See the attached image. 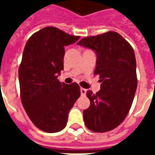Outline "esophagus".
<instances>
[{"label": "esophagus", "instance_id": "obj_1", "mask_svg": "<svg viewBox=\"0 0 155 155\" xmlns=\"http://www.w3.org/2000/svg\"><path fill=\"white\" fill-rule=\"evenodd\" d=\"M86 92H87V89L83 88V87H81V88H80V93H81V95H82V96H85V95H86Z\"/></svg>", "mask_w": 155, "mask_h": 155}]
</instances>
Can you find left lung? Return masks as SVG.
<instances>
[{
    "label": "left lung",
    "instance_id": "8db88e82",
    "mask_svg": "<svg viewBox=\"0 0 155 155\" xmlns=\"http://www.w3.org/2000/svg\"><path fill=\"white\" fill-rule=\"evenodd\" d=\"M77 44L96 51L94 74L99 75L101 83L96 94L87 92L90 106L83 113L85 125L96 133L113 130L125 120L137 89L134 49L114 31L86 37Z\"/></svg>",
    "mask_w": 155,
    "mask_h": 155
}]
</instances>
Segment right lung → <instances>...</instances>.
<instances>
[{
    "instance_id": "add662e5",
    "label": "right lung",
    "mask_w": 155,
    "mask_h": 155,
    "mask_svg": "<svg viewBox=\"0 0 155 155\" xmlns=\"http://www.w3.org/2000/svg\"><path fill=\"white\" fill-rule=\"evenodd\" d=\"M80 38L53 26L45 27L28 39L19 67L21 100L34 125L56 133L67 125L68 113L80 96L76 83L59 82L64 47Z\"/></svg>"
}]
</instances>
